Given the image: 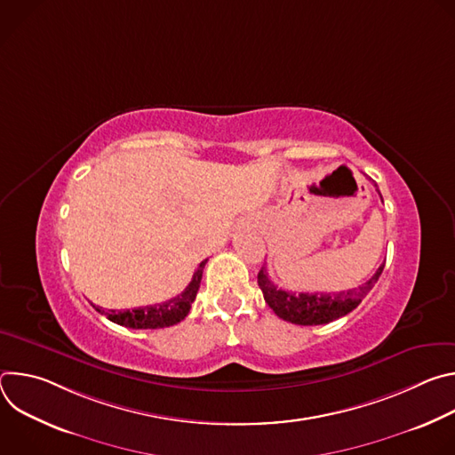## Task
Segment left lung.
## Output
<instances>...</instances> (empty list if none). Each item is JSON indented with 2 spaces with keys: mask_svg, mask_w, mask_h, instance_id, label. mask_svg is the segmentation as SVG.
<instances>
[{
  "mask_svg": "<svg viewBox=\"0 0 455 455\" xmlns=\"http://www.w3.org/2000/svg\"><path fill=\"white\" fill-rule=\"evenodd\" d=\"M379 192V190H378ZM381 198V194H379ZM385 263L376 270V274L362 283L358 288L339 291V293H293L277 288L267 268L263 267L257 274V284L261 288L267 304L275 311V315L286 322L299 323V326H320V323L333 322L347 313H351L362 299L378 283Z\"/></svg>",
  "mask_w": 455,
  "mask_h": 455,
  "instance_id": "left-lung-1",
  "label": "left lung"
}]
</instances>
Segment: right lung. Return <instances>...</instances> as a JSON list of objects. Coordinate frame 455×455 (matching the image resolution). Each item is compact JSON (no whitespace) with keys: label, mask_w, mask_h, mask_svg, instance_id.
<instances>
[{"label":"right lung","mask_w":455,"mask_h":455,"mask_svg":"<svg viewBox=\"0 0 455 455\" xmlns=\"http://www.w3.org/2000/svg\"><path fill=\"white\" fill-rule=\"evenodd\" d=\"M207 265L205 261L200 263L198 270L194 272L192 281L188 286L176 297L162 302V304H153V306H144V307H135V309H124V311H115V309H99L104 313L111 322L120 323V326L125 328H133V330H160V328H169L174 326V323L181 322L188 311L190 304L196 299V293L200 290L204 268Z\"/></svg>","instance_id":"1"}]
</instances>
